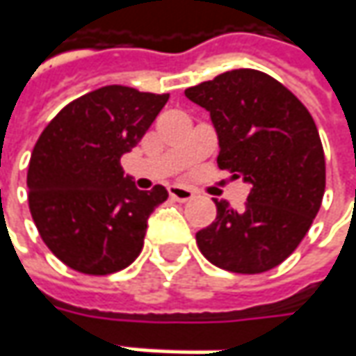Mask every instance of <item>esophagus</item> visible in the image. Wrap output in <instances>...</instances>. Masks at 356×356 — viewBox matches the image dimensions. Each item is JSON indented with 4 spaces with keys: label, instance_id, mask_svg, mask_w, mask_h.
<instances>
[{
    "label": "esophagus",
    "instance_id": "34e87169",
    "mask_svg": "<svg viewBox=\"0 0 356 356\" xmlns=\"http://www.w3.org/2000/svg\"><path fill=\"white\" fill-rule=\"evenodd\" d=\"M169 195L177 201H191L195 197V193L189 187H183V185H169Z\"/></svg>",
    "mask_w": 356,
    "mask_h": 356
}]
</instances>
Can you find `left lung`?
<instances>
[{
  "instance_id": "1",
  "label": "left lung",
  "mask_w": 356,
  "mask_h": 356,
  "mask_svg": "<svg viewBox=\"0 0 356 356\" xmlns=\"http://www.w3.org/2000/svg\"><path fill=\"white\" fill-rule=\"evenodd\" d=\"M211 114L220 169L250 185L246 204H216L213 225L197 232L211 264L262 274L298 248L325 193V155L312 114L276 79L236 68L185 90Z\"/></svg>"
}]
</instances>
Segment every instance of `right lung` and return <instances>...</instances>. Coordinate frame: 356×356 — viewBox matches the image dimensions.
<instances>
[{
  "label": "right lung",
  "mask_w": 356,
  "mask_h": 356,
  "mask_svg": "<svg viewBox=\"0 0 356 356\" xmlns=\"http://www.w3.org/2000/svg\"><path fill=\"white\" fill-rule=\"evenodd\" d=\"M169 94L102 86L67 104L35 143L29 209L43 242L68 268L106 276L140 256L147 218L165 187L140 191L122 155L145 136Z\"/></svg>",
  "instance_id": "right-lung-1"
}]
</instances>
